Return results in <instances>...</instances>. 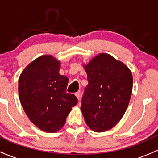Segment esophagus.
I'll return each instance as SVG.
<instances>
[{"mask_svg":"<svg viewBox=\"0 0 158 158\" xmlns=\"http://www.w3.org/2000/svg\"><path fill=\"white\" fill-rule=\"evenodd\" d=\"M75 95H76V97H77V99L79 100V99H80V91L77 92V93L75 94Z\"/></svg>","mask_w":158,"mask_h":158,"instance_id":"obj_1","label":"esophagus"}]
</instances>
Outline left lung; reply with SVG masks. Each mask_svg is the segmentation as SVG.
<instances>
[{
	"instance_id": "8db88e82",
	"label": "left lung",
	"mask_w": 158,
	"mask_h": 158,
	"mask_svg": "<svg viewBox=\"0 0 158 158\" xmlns=\"http://www.w3.org/2000/svg\"><path fill=\"white\" fill-rule=\"evenodd\" d=\"M88 85L81 99V109L92 131L112 128L126 113L133 87L131 71L122 61L108 53L94 56L83 64Z\"/></svg>"
}]
</instances>
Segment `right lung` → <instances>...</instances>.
<instances>
[{
    "mask_svg": "<svg viewBox=\"0 0 158 158\" xmlns=\"http://www.w3.org/2000/svg\"><path fill=\"white\" fill-rule=\"evenodd\" d=\"M61 61L52 55L38 57L23 69L19 79V95L30 120L41 131L55 133L63 128L75 95L66 93L69 79L59 74Z\"/></svg>",
    "mask_w": 158,
    "mask_h": 158,
    "instance_id": "add662e5",
    "label": "right lung"
}]
</instances>
